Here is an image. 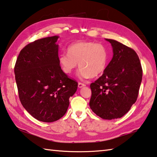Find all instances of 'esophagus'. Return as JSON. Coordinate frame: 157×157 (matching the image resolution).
I'll return each mask as SVG.
<instances>
[{
	"label": "esophagus",
	"instance_id": "esophagus-1",
	"mask_svg": "<svg viewBox=\"0 0 157 157\" xmlns=\"http://www.w3.org/2000/svg\"><path fill=\"white\" fill-rule=\"evenodd\" d=\"M86 86V85L83 84V83H78V88H82V87H83Z\"/></svg>",
	"mask_w": 157,
	"mask_h": 157
}]
</instances>
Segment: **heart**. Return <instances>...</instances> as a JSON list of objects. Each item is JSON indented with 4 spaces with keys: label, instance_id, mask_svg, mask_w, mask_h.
Returning a JSON list of instances; mask_svg holds the SVG:
<instances>
[{
    "label": "heart",
    "instance_id": "heart-1",
    "mask_svg": "<svg viewBox=\"0 0 157 157\" xmlns=\"http://www.w3.org/2000/svg\"><path fill=\"white\" fill-rule=\"evenodd\" d=\"M108 61V51L101 43L92 41H79L67 48V54L59 57L63 72L70 74L77 65L80 67L78 76L81 79L100 75L105 70Z\"/></svg>",
    "mask_w": 157,
    "mask_h": 157
}]
</instances>
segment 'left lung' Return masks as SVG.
<instances>
[{
    "label": "left lung",
    "mask_w": 157,
    "mask_h": 157,
    "mask_svg": "<svg viewBox=\"0 0 157 157\" xmlns=\"http://www.w3.org/2000/svg\"><path fill=\"white\" fill-rule=\"evenodd\" d=\"M113 57L103 75L90 85V107L103 119L121 118L136 102L142 81V67L135 51L113 39Z\"/></svg>",
    "instance_id": "obj_1"
}]
</instances>
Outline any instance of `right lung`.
Masks as SVG:
<instances>
[{
  "label": "right lung",
  "instance_id": "obj_1",
  "mask_svg": "<svg viewBox=\"0 0 157 157\" xmlns=\"http://www.w3.org/2000/svg\"><path fill=\"white\" fill-rule=\"evenodd\" d=\"M59 38L46 37L28 44L21 51L14 67L21 104L43 122H54L64 116L78 87L59 65Z\"/></svg>",
  "mask_w": 157,
  "mask_h": 157
}]
</instances>
